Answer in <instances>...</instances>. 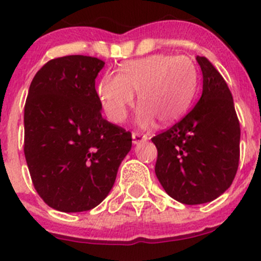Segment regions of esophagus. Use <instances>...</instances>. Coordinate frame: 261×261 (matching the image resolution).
<instances>
[{"label": "esophagus", "instance_id": "34e87169", "mask_svg": "<svg viewBox=\"0 0 261 261\" xmlns=\"http://www.w3.org/2000/svg\"><path fill=\"white\" fill-rule=\"evenodd\" d=\"M147 140V136L146 135H141V134L138 133H133V143L139 144V143H144V141Z\"/></svg>", "mask_w": 261, "mask_h": 261}]
</instances>
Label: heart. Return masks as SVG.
Listing matches in <instances>:
<instances>
[{"instance_id": "obj_1", "label": "heart", "mask_w": 261, "mask_h": 261, "mask_svg": "<svg viewBox=\"0 0 261 261\" xmlns=\"http://www.w3.org/2000/svg\"><path fill=\"white\" fill-rule=\"evenodd\" d=\"M197 84L198 73L191 58L152 54L125 62L118 74H105L97 94L109 120L121 123L138 92L136 123L147 128L155 120L163 126L180 120L191 107Z\"/></svg>"}]
</instances>
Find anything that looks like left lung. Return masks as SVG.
I'll use <instances>...</instances> for the list:
<instances>
[{"instance_id": "obj_1", "label": "left lung", "mask_w": 261, "mask_h": 261, "mask_svg": "<svg viewBox=\"0 0 261 261\" xmlns=\"http://www.w3.org/2000/svg\"><path fill=\"white\" fill-rule=\"evenodd\" d=\"M203 89L188 115L151 139L155 174L164 191L184 204L211 202L230 188L240 159V123L232 94L207 58L197 57Z\"/></svg>"}]
</instances>
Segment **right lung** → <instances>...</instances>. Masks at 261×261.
<instances>
[{"label":"right lung","mask_w":261,"mask_h":261,"mask_svg":"<svg viewBox=\"0 0 261 261\" xmlns=\"http://www.w3.org/2000/svg\"><path fill=\"white\" fill-rule=\"evenodd\" d=\"M103 67L86 55L57 58L29 88L23 152L36 192L57 211L98 206L133 145L128 131L102 117L94 84Z\"/></svg>","instance_id":"1"}]
</instances>
